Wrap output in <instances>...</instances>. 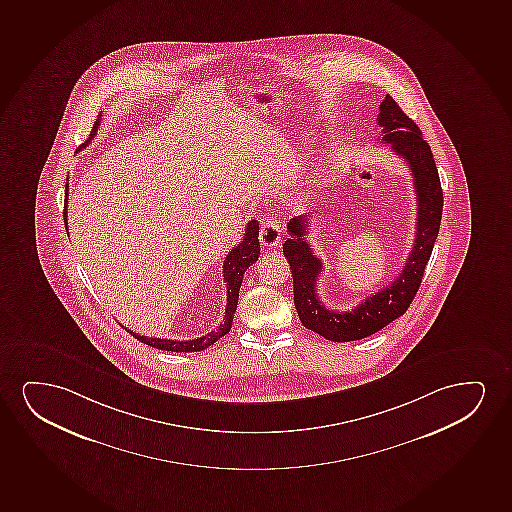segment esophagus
Masks as SVG:
<instances>
[{"instance_id": "1", "label": "esophagus", "mask_w": 512, "mask_h": 512, "mask_svg": "<svg viewBox=\"0 0 512 512\" xmlns=\"http://www.w3.org/2000/svg\"><path fill=\"white\" fill-rule=\"evenodd\" d=\"M259 239L260 243L267 246V248L278 246L279 241H281V224L278 220L271 219V217L262 220Z\"/></svg>"}]
</instances>
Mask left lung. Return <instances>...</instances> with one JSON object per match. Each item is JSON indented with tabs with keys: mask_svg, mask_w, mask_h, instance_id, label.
<instances>
[{
	"mask_svg": "<svg viewBox=\"0 0 512 512\" xmlns=\"http://www.w3.org/2000/svg\"><path fill=\"white\" fill-rule=\"evenodd\" d=\"M382 127V142L401 156L412 170L415 194H417V234L410 257L403 271L391 285L370 295L352 311H333L319 300L316 281L323 271L321 260L312 253L307 243L309 215L293 217L288 222V238L283 253L290 264L293 276V302L299 312L302 325L333 342H351L370 337L391 321L403 316L419 292L427 262L431 259L434 241L438 238L443 191L439 182L438 168L432 158L429 144L422 139L420 128L410 120L391 95L380 104L377 116Z\"/></svg>",
	"mask_w": 512,
	"mask_h": 512,
	"instance_id": "left-lung-1",
	"label": "left lung"
}]
</instances>
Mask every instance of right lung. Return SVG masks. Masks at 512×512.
Masks as SVG:
<instances>
[{"label":"right lung","instance_id":"obj_1","mask_svg":"<svg viewBox=\"0 0 512 512\" xmlns=\"http://www.w3.org/2000/svg\"><path fill=\"white\" fill-rule=\"evenodd\" d=\"M100 116H102V114H99V118L93 123L90 137H88L85 144H81L80 149H85V147L92 142L93 137L97 135V130H99L100 127ZM67 189H69V184H66V205H64V222H66V227ZM259 255V222H257V220H250L248 226H246L245 236L241 239V243H239L238 246H234L233 250L227 253L226 260H224L222 273H224V283H226L227 286L226 312H224V321H222L215 330H212V332L205 333L203 337H198V339L193 340L160 339V337H146V335H140V333H133L132 330H128V332L132 333L135 339L144 342L146 346L156 347V349H161V351H205L206 347L213 346L217 340L222 339L224 335L231 332L234 312H236V306H238L239 288H241V283H243V274H245L248 267L259 260Z\"/></svg>","mask_w":512,"mask_h":512}]
</instances>
